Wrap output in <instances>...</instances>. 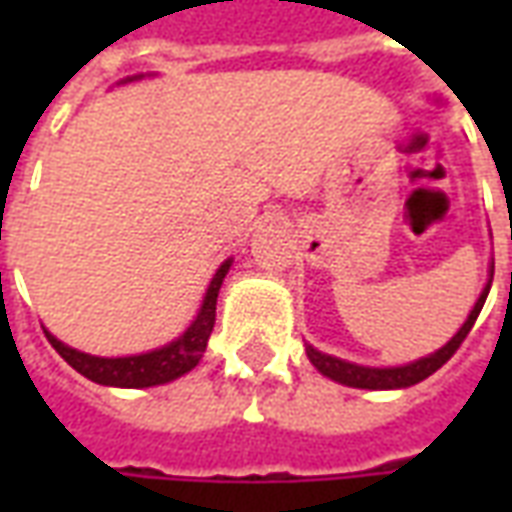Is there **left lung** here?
Segmentation results:
<instances>
[{"instance_id":"8db88e82","label":"left lung","mask_w":512,"mask_h":512,"mask_svg":"<svg viewBox=\"0 0 512 512\" xmlns=\"http://www.w3.org/2000/svg\"><path fill=\"white\" fill-rule=\"evenodd\" d=\"M488 290H491V285L483 290V296L474 304L472 315L466 318V323L461 326V332L455 334L450 343L444 345L441 351H436V354L425 356V359H417V362H411V365L406 367H359L351 365V362H343V359L321 354V351H315L312 345H307V356H310V362L321 370L323 376H329L332 381H340V384L345 386H356V389H400V386L419 384V381H425L428 376H433V373L461 348V343L466 340V334L472 332L474 321H477V315L483 310Z\"/></svg>"}]
</instances>
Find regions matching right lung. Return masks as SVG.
I'll return each instance as SVG.
<instances>
[{
    "mask_svg": "<svg viewBox=\"0 0 512 512\" xmlns=\"http://www.w3.org/2000/svg\"><path fill=\"white\" fill-rule=\"evenodd\" d=\"M230 268V260L224 263L216 277H213L211 288L205 293L202 301V310L197 315V321L191 323L183 337H178L175 343L164 345L158 351L139 356H123V359H101V356L82 354V351H73L68 345H62L57 337H49V343L54 345V351L68 362V365L82 373L84 378H90L95 384L104 386H156L167 384L172 378H180L183 373H189L191 367H197V362L205 354V345L213 332V323H216V299H219V288H222V279Z\"/></svg>",
    "mask_w": 512,
    "mask_h": 512,
    "instance_id": "add662e5",
    "label": "right lung"
}]
</instances>
